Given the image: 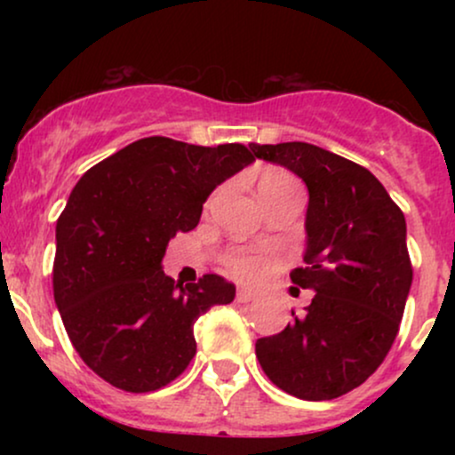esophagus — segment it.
<instances>
[{"mask_svg":"<svg viewBox=\"0 0 455 455\" xmlns=\"http://www.w3.org/2000/svg\"><path fill=\"white\" fill-rule=\"evenodd\" d=\"M257 293H254V291H248V289H239L237 291V301L239 304H248V301H254L257 299Z\"/></svg>","mask_w":455,"mask_h":455,"instance_id":"34e87169","label":"esophagus"}]
</instances>
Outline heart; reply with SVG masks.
I'll use <instances>...</instances> for the list:
<instances>
[{"label": "heart", "mask_w": 455, "mask_h": 455, "mask_svg": "<svg viewBox=\"0 0 455 455\" xmlns=\"http://www.w3.org/2000/svg\"><path fill=\"white\" fill-rule=\"evenodd\" d=\"M267 181H295L293 177L282 173V171H271L260 180V184H267ZM228 269L233 271L235 275L243 280H257L263 278L269 269V260L260 254H233L231 259L227 260Z\"/></svg>", "instance_id": "b5f03b06"}]
</instances>
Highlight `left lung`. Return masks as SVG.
I'll return each instance as SVG.
<instances>
[{"label": "left lung", "instance_id": "left-lung-1", "mask_svg": "<svg viewBox=\"0 0 455 455\" xmlns=\"http://www.w3.org/2000/svg\"><path fill=\"white\" fill-rule=\"evenodd\" d=\"M307 188L306 267L291 271L315 291L304 316L257 340L263 372L301 400L340 398L387 357L398 336L412 267L404 213L363 166L310 143L259 145Z\"/></svg>", "mask_w": 455, "mask_h": 455}]
</instances>
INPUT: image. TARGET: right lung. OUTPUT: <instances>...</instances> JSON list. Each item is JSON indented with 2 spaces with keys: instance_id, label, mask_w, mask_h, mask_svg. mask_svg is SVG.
<instances>
[{
  "instance_id": "obj_1",
  "label": "right lung",
  "mask_w": 455,
  "mask_h": 455,
  "mask_svg": "<svg viewBox=\"0 0 455 455\" xmlns=\"http://www.w3.org/2000/svg\"><path fill=\"white\" fill-rule=\"evenodd\" d=\"M252 162L239 143L148 137L72 188L55 228V304L72 347L113 387L145 394L175 380L196 353V318L235 299L216 274L186 286L169 278L162 257L196 227L213 188Z\"/></svg>"
}]
</instances>
